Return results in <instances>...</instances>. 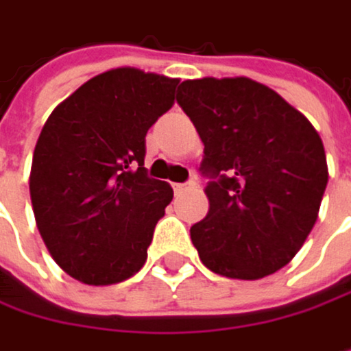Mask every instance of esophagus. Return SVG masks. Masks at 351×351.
I'll return each instance as SVG.
<instances>
[{
  "instance_id": "obj_1",
  "label": "esophagus",
  "mask_w": 351,
  "mask_h": 351,
  "mask_svg": "<svg viewBox=\"0 0 351 351\" xmlns=\"http://www.w3.org/2000/svg\"><path fill=\"white\" fill-rule=\"evenodd\" d=\"M194 186H196L194 182H188V184H173V190H176V194H180V192L190 190V188H194Z\"/></svg>"
}]
</instances>
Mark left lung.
<instances>
[{"label":"left lung","instance_id":"obj_1","mask_svg":"<svg viewBox=\"0 0 351 351\" xmlns=\"http://www.w3.org/2000/svg\"><path fill=\"white\" fill-rule=\"evenodd\" d=\"M202 143L208 215L190 237L225 278L260 280L313 231L329 180L319 132L280 93L250 77L186 80L176 95Z\"/></svg>","mask_w":351,"mask_h":351}]
</instances>
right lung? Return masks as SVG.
<instances>
[{"label": "right lung", "mask_w": 351, "mask_h": 351, "mask_svg": "<svg viewBox=\"0 0 351 351\" xmlns=\"http://www.w3.org/2000/svg\"><path fill=\"white\" fill-rule=\"evenodd\" d=\"M178 84L134 67L110 69L75 89L45 122L30 200L51 258L71 278L118 284L147 262L173 190L147 176L145 136L173 106Z\"/></svg>", "instance_id": "1"}]
</instances>
